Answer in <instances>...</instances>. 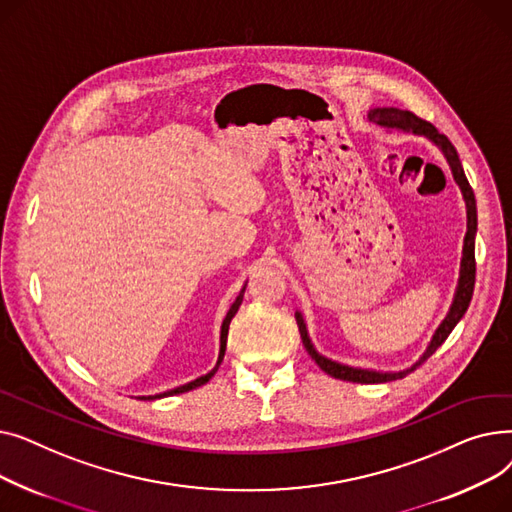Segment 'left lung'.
I'll list each match as a JSON object with an SVG mask.
<instances>
[{"instance_id":"left-lung-1","label":"left lung","mask_w":512,"mask_h":512,"mask_svg":"<svg viewBox=\"0 0 512 512\" xmlns=\"http://www.w3.org/2000/svg\"><path fill=\"white\" fill-rule=\"evenodd\" d=\"M369 122H375L378 126L384 128H394V130H402V132H413L419 134V137H425L427 141H432L442 155L446 157L448 166L452 170V178L454 182L459 184L465 205H467V234H465V245H463V259H461V274H459V284H456L454 290V299L452 305L446 313V317L442 319V324L438 326V330L434 332L432 340H429L425 353L419 357V361H415L411 367L402 369V371H373V369H361V367H351V365H342L338 361H332L324 355H319L315 351V346L309 338L307 332V324L301 315V311L294 313L299 324V332L303 338V344L307 348V353L311 355V359L319 365V369H324L328 375L336 380H344V382H357V384H386L392 380H400L409 375L411 371H415L423 361H427L432 357L438 348L442 346V342L450 336V332L454 330V326L459 324L463 319L465 311L469 309L471 297H473V286H475V234H477V207H475V195L473 188L469 186V180L465 176V170L461 166L459 153H456L454 145L448 141V137L440 134L436 130V126H432L429 122L417 118L413 112L407 110H398V107H373V110L367 112Z\"/></svg>"}]
</instances>
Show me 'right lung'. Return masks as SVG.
Segmentation results:
<instances>
[{
	"instance_id": "obj_1",
	"label": "right lung",
	"mask_w": 512,
	"mask_h": 512,
	"mask_svg": "<svg viewBox=\"0 0 512 512\" xmlns=\"http://www.w3.org/2000/svg\"><path fill=\"white\" fill-rule=\"evenodd\" d=\"M245 288H247V284L242 286V290L238 292V297H236V301L232 303V307L228 309V313H226V317H224V321H222V330H220V355H218V363H215V367L209 371V373H205V375H201V378H197V380H193V382H188V384H184V386H178V388H174V390H168V392H161V394H155V396H139L141 400H155V398H166V396H174V394H182V392H188V390H195V388H199V386H203V384H207L213 375H215V371H218V367H220V363H222V359H224V353H226V340H228V328H230V321H232V317L236 315V311H238V307H240V303H242V297H245Z\"/></svg>"
}]
</instances>
